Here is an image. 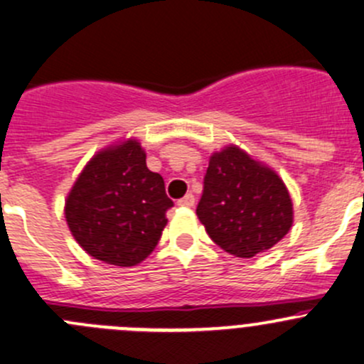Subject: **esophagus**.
Segmentation results:
<instances>
[{
	"instance_id": "34e87169",
	"label": "esophagus",
	"mask_w": 364,
	"mask_h": 364,
	"mask_svg": "<svg viewBox=\"0 0 364 364\" xmlns=\"http://www.w3.org/2000/svg\"><path fill=\"white\" fill-rule=\"evenodd\" d=\"M193 204H196V197H193L192 193H186L183 199L178 200V205H181V208H192Z\"/></svg>"
}]
</instances>
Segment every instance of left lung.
<instances>
[{
    "mask_svg": "<svg viewBox=\"0 0 364 364\" xmlns=\"http://www.w3.org/2000/svg\"><path fill=\"white\" fill-rule=\"evenodd\" d=\"M197 216L220 248L250 259L284 240L294 209L287 186L269 165L229 144L209 156Z\"/></svg>",
    "mask_w": 364,
    "mask_h": 364,
    "instance_id": "1",
    "label": "left lung"
}]
</instances>
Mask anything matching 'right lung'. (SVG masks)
Listing matches in <instances>:
<instances>
[{
	"instance_id": "add662e5",
	"label": "right lung",
	"mask_w": 364,
	"mask_h": 364,
	"mask_svg": "<svg viewBox=\"0 0 364 364\" xmlns=\"http://www.w3.org/2000/svg\"><path fill=\"white\" fill-rule=\"evenodd\" d=\"M172 200L164 178L146 165L137 139L100 149L84 165L65 200L73 240L105 264L132 267L159 245Z\"/></svg>"
}]
</instances>
